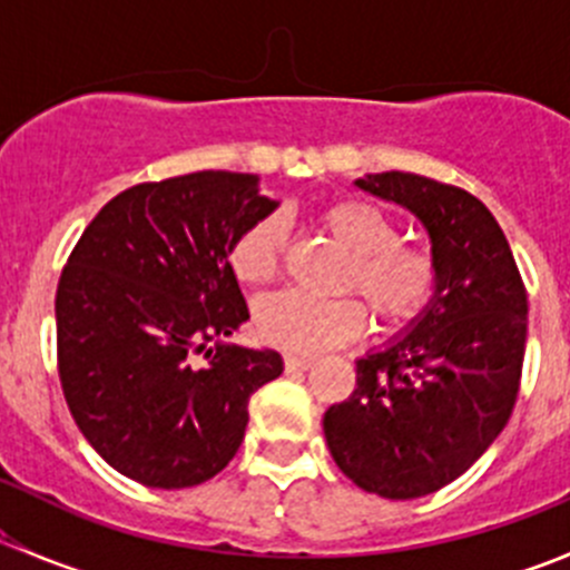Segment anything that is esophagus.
I'll return each instance as SVG.
<instances>
[{
  "mask_svg": "<svg viewBox=\"0 0 570 570\" xmlns=\"http://www.w3.org/2000/svg\"><path fill=\"white\" fill-rule=\"evenodd\" d=\"M286 372H306L314 366V358H301V355H286L284 358Z\"/></svg>",
  "mask_w": 570,
  "mask_h": 570,
  "instance_id": "34e87169",
  "label": "esophagus"
}]
</instances>
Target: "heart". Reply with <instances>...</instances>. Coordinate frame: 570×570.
<instances>
[{"instance_id": "heart-1", "label": "heart", "mask_w": 570, "mask_h": 570, "mask_svg": "<svg viewBox=\"0 0 570 570\" xmlns=\"http://www.w3.org/2000/svg\"><path fill=\"white\" fill-rule=\"evenodd\" d=\"M322 232L350 253L342 292L364 297L372 317L386 331L413 325L441 286L433 250L400 243V228L381 206L342 198L322 206ZM286 228L278 217H262L237 234L228 250L232 273L243 284H269L281 273ZM366 312L355 297L312 301L301 292H281L256 306V333L264 344L289 355H320L364 333Z\"/></svg>"}]
</instances>
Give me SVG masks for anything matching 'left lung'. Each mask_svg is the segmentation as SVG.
Instances as JSON below:
<instances>
[{
    "label": "left lung",
    "mask_w": 570,
    "mask_h": 570,
    "mask_svg": "<svg viewBox=\"0 0 570 570\" xmlns=\"http://www.w3.org/2000/svg\"><path fill=\"white\" fill-rule=\"evenodd\" d=\"M361 189L422 220L441 286L411 333L355 361V392L322 419L338 469L366 493L419 499L450 485L513 413L527 289L497 217L471 193L386 170Z\"/></svg>",
    "instance_id": "left-lung-1"
}]
</instances>
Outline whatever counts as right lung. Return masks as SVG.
Segmentation results:
<instances>
[{
  "instance_id": "obj_1",
  "label": "right lung",
  "mask_w": 570,
  "mask_h": 570,
  "mask_svg": "<svg viewBox=\"0 0 570 570\" xmlns=\"http://www.w3.org/2000/svg\"><path fill=\"white\" fill-rule=\"evenodd\" d=\"M258 178L200 170L101 206L57 284V372L96 452L148 488H193L237 455L275 350L215 344L248 306L228 250L275 209Z\"/></svg>"
}]
</instances>
